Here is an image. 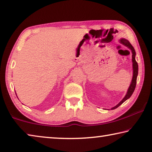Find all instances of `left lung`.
Wrapping results in <instances>:
<instances>
[{
  "mask_svg": "<svg viewBox=\"0 0 152 152\" xmlns=\"http://www.w3.org/2000/svg\"><path fill=\"white\" fill-rule=\"evenodd\" d=\"M120 42L124 45L127 46V47L129 49H130L131 51H132V62H133V78H132V82H131L130 86H129V87L127 92V94H126L125 96L123 98L122 101H121L119 104H117L115 107H113L111 110L117 109L118 107H119L121 104H123V102H124L126 101V100L129 99L131 96H132V94L133 93V92H134V91H135V86H136V83H137V74H138V64H137V61H136V60H135V54H136V53H135L134 48H133V47L132 45V44H131L129 42V41L127 40V39H120Z\"/></svg>",
  "mask_w": 152,
  "mask_h": 152,
  "instance_id": "8db88e82",
  "label": "left lung"
}]
</instances>
